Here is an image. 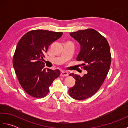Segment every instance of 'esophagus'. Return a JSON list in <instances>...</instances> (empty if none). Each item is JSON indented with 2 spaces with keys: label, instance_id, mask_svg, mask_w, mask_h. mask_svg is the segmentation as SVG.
Returning <instances> with one entry per match:
<instances>
[{
  "label": "esophagus",
  "instance_id": "34e87169",
  "mask_svg": "<svg viewBox=\"0 0 128 128\" xmlns=\"http://www.w3.org/2000/svg\"><path fill=\"white\" fill-rule=\"evenodd\" d=\"M60 75H61V76H68V72H67L62 71V72Z\"/></svg>",
  "mask_w": 128,
  "mask_h": 128
}]
</instances>
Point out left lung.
Instances as JSON below:
<instances>
[{"label":"left lung","instance_id":"8db88e82","mask_svg":"<svg viewBox=\"0 0 128 128\" xmlns=\"http://www.w3.org/2000/svg\"><path fill=\"white\" fill-rule=\"evenodd\" d=\"M70 34L80 43L81 50L76 60L82 62L81 66L88 73L82 77L70 74L76 81L69 88V94L72 98L83 100L93 96L104 82L111 63L110 47L106 38L94 29L79 30Z\"/></svg>","mask_w":128,"mask_h":128}]
</instances>
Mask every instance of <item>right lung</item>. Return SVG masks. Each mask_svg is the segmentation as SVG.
I'll list each match as a JSON object with an SVG mask.
<instances>
[{"instance_id": "right-lung-1", "label": "right lung", "mask_w": 128, "mask_h": 128, "mask_svg": "<svg viewBox=\"0 0 128 128\" xmlns=\"http://www.w3.org/2000/svg\"><path fill=\"white\" fill-rule=\"evenodd\" d=\"M62 34V32L35 30L27 32L18 43L13 66L21 87L32 97H45L49 87L59 76V70L44 68L42 60L49 46Z\"/></svg>"}]
</instances>
